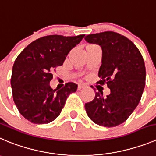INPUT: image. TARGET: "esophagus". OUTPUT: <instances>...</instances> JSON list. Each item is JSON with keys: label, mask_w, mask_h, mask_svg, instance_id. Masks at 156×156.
<instances>
[{"label": "esophagus", "mask_w": 156, "mask_h": 156, "mask_svg": "<svg viewBox=\"0 0 156 156\" xmlns=\"http://www.w3.org/2000/svg\"><path fill=\"white\" fill-rule=\"evenodd\" d=\"M86 88V85H83V84H79V85H78V90H81V88Z\"/></svg>", "instance_id": "1"}]
</instances>
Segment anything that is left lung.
<instances>
[{
  "label": "left lung",
  "instance_id": "obj_1",
  "mask_svg": "<svg viewBox=\"0 0 156 156\" xmlns=\"http://www.w3.org/2000/svg\"><path fill=\"white\" fill-rule=\"evenodd\" d=\"M88 43L98 44L102 50L98 83L107 84L111 93L103 91L85 103L87 115L95 124L115 127L127 120L137 107L145 85V66L137 47L129 39L113 31L85 36Z\"/></svg>",
  "mask_w": 156,
  "mask_h": 156
}]
</instances>
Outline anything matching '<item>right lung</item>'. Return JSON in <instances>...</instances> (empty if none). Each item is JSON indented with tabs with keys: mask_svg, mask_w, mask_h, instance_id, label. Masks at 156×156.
Returning <instances> with one entry per match:
<instances>
[{
	"mask_svg": "<svg viewBox=\"0 0 156 156\" xmlns=\"http://www.w3.org/2000/svg\"><path fill=\"white\" fill-rule=\"evenodd\" d=\"M85 34L73 37H40L21 52L12 68L11 85L14 101L23 117L34 124H47L62 112L67 98L78 85L68 82L62 89H52V72L62 66L71 49Z\"/></svg>",
	"mask_w": 156,
	"mask_h": 156,
	"instance_id": "1",
	"label": "right lung"
}]
</instances>
